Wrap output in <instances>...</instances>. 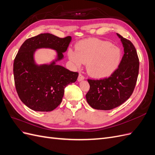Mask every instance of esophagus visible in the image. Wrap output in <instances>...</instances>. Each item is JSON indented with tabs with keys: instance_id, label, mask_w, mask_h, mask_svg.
<instances>
[{
	"instance_id": "esophagus-1",
	"label": "esophagus",
	"mask_w": 155,
	"mask_h": 155,
	"mask_svg": "<svg viewBox=\"0 0 155 155\" xmlns=\"http://www.w3.org/2000/svg\"><path fill=\"white\" fill-rule=\"evenodd\" d=\"M85 79V77H84L82 74H79V76H78V81H81L83 80H84Z\"/></svg>"
}]
</instances>
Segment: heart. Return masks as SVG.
I'll list each match as a JSON object with an SVG mask.
<instances>
[{
	"mask_svg": "<svg viewBox=\"0 0 155 155\" xmlns=\"http://www.w3.org/2000/svg\"><path fill=\"white\" fill-rule=\"evenodd\" d=\"M69 59L77 68L87 63V71L94 78H104L118 68L122 51L110 42L98 39H88L78 44L76 50L70 49Z\"/></svg>",
	"mask_w": 155,
	"mask_h": 155,
	"instance_id": "obj_1",
	"label": "heart"
}]
</instances>
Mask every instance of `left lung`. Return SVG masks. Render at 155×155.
<instances>
[{
	"instance_id": "8db88e82",
	"label": "left lung",
	"mask_w": 155,
	"mask_h": 155,
	"mask_svg": "<svg viewBox=\"0 0 155 155\" xmlns=\"http://www.w3.org/2000/svg\"><path fill=\"white\" fill-rule=\"evenodd\" d=\"M122 43L124 54L118 68L110 76L99 79H88L90 89L86 94L88 104L93 109L108 110L127 100L134 89L139 71L137 50L131 42L116 34Z\"/></svg>"
}]
</instances>
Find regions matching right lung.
Segmentation results:
<instances>
[{
  "label": "right lung",
  "mask_w": 155,
  "mask_h": 155,
  "mask_svg": "<svg viewBox=\"0 0 155 155\" xmlns=\"http://www.w3.org/2000/svg\"><path fill=\"white\" fill-rule=\"evenodd\" d=\"M71 41L70 36L59 38L46 33L28 39L21 45L13 63L14 81L18 97L30 109L54 110L62 101L64 88L77 80L78 72L56 64L64 58ZM41 48L55 50V59L50 64H37L35 54Z\"/></svg>",
  "instance_id": "right-lung-1"
}]
</instances>
